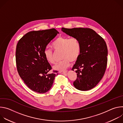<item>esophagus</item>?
Returning <instances> with one entry per match:
<instances>
[{
	"instance_id": "esophagus-1",
	"label": "esophagus",
	"mask_w": 123,
	"mask_h": 123,
	"mask_svg": "<svg viewBox=\"0 0 123 123\" xmlns=\"http://www.w3.org/2000/svg\"><path fill=\"white\" fill-rule=\"evenodd\" d=\"M67 72V71H60L59 73L62 74H66Z\"/></svg>"
}]
</instances>
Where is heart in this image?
<instances>
[{"mask_svg": "<svg viewBox=\"0 0 123 123\" xmlns=\"http://www.w3.org/2000/svg\"><path fill=\"white\" fill-rule=\"evenodd\" d=\"M56 51H61V61L54 66V69L59 71L65 70L71 65V62H75L79 58L81 52V43L77 37L69 38L68 37L60 36L51 45ZM44 55L46 60L49 63L54 64L55 60L52 50L46 48L44 50Z\"/></svg>", "mask_w": 123, "mask_h": 123, "instance_id": "b5f03b06", "label": "heart"}]
</instances>
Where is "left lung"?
<instances>
[{
	"instance_id": "8db88e82",
	"label": "left lung",
	"mask_w": 123,
	"mask_h": 123,
	"mask_svg": "<svg viewBox=\"0 0 123 123\" xmlns=\"http://www.w3.org/2000/svg\"><path fill=\"white\" fill-rule=\"evenodd\" d=\"M68 36L78 38L82 46L80 57L72 68L76 69L77 79L74 85L82 91H89L100 81L107 65L108 48L104 39L90 28H62Z\"/></svg>"
}]
</instances>
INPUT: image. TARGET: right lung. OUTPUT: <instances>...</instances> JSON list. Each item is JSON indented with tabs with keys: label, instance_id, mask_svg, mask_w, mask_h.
<instances>
[{
	"label": "right lung",
	"instance_id": "1",
	"mask_svg": "<svg viewBox=\"0 0 123 123\" xmlns=\"http://www.w3.org/2000/svg\"><path fill=\"white\" fill-rule=\"evenodd\" d=\"M57 33L54 28L30 31L17 44V72L25 84L36 92L45 93L53 84L56 72L48 73L51 67L44 57V50Z\"/></svg>",
	"mask_w": 123,
	"mask_h": 123
}]
</instances>
